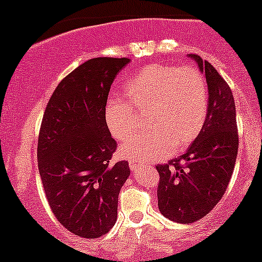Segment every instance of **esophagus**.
Returning a JSON list of instances; mask_svg holds the SVG:
<instances>
[{
  "label": "esophagus",
  "instance_id": "obj_1",
  "mask_svg": "<svg viewBox=\"0 0 262 262\" xmlns=\"http://www.w3.org/2000/svg\"><path fill=\"white\" fill-rule=\"evenodd\" d=\"M139 166L140 165L138 164V162H130V164H129V169H130L132 171H137L138 169H139Z\"/></svg>",
  "mask_w": 262,
  "mask_h": 262
}]
</instances>
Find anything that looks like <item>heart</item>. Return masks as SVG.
<instances>
[{
	"instance_id": "obj_1",
	"label": "heart",
	"mask_w": 262,
	"mask_h": 262,
	"mask_svg": "<svg viewBox=\"0 0 262 262\" xmlns=\"http://www.w3.org/2000/svg\"><path fill=\"white\" fill-rule=\"evenodd\" d=\"M127 101L110 98L104 119L114 139L124 140L139 127L137 113H148L151 129L128 139L119 155L133 162L164 160L200 135L208 113V87L197 69L150 64L123 86Z\"/></svg>"
}]
</instances>
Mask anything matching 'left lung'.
<instances>
[{"label": "left lung", "instance_id": "8db88e82", "mask_svg": "<svg viewBox=\"0 0 262 262\" xmlns=\"http://www.w3.org/2000/svg\"><path fill=\"white\" fill-rule=\"evenodd\" d=\"M208 85V113L204 127L186 152L156 165L160 181L158 206L176 223H193L217 206L229 185L237 155L235 102L223 77L200 55L188 54Z\"/></svg>", "mask_w": 262, "mask_h": 262}]
</instances>
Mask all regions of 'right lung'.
Here are the masks:
<instances>
[{
	"instance_id": "right-lung-1",
	"label": "right lung",
	"mask_w": 262,
	"mask_h": 262,
	"mask_svg": "<svg viewBox=\"0 0 262 262\" xmlns=\"http://www.w3.org/2000/svg\"><path fill=\"white\" fill-rule=\"evenodd\" d=\"M128 58L87 60L60 81L48 102L38 139V167L48 202L62 227L87 239L117 221L118 194L130 175L111 162L117 143L104 119L108 92Z\"/></svg>"
}]
</instances>
